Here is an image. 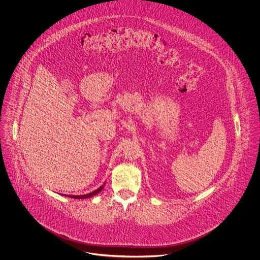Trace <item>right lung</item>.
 <instances>
[{"label": "right lung", "instance_id": "right-lung-1", "mask_svg": "<svg viewBox=\"0 0 260 260\" xmlns=\"http://www.w3.org/2000/svg\"><path fill=\"white\" fill-rule=\"evenodd\" d=\"M105 185V182L103 183V185L100 186L99 188H98L96 190H94V191H92L91 193H88V194H86V195H63V196H66V197H69V198H73V199H87L90 198V197H93V196H95L96 194H99V192L103 189V186Z\"/></svg>", "mask_w": 260, "mask_h": 260}]
</instances>
